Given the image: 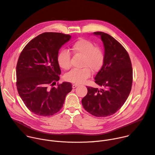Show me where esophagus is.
<instances>
[{
  "instance_id": "34e87169",
  "label": "esophagus",
  "mask_w": 155,
  "mask_h": 155,
  "mask_svg": "<svg viewBox=\"0 0 155 155\" xmlns=\"http://www.w3.org/2000/svg\"><path fill=\"white\" fill-rule=\"evenodd\" d=\"M78 86H79V84H73V88H76V87H78Z\"/></svg>"
}]
</instances>
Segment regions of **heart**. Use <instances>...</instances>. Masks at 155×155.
Here are the masks:
<instances>
[{"instance_id": "1", "label": "heart", "mask_w": 155, "mask_h": 155, "mask_svg": "<svg viewBox=\"0 0 155 155\" xmlns=\"http://www.w3.org/2000/svg\"><path fill=\"white\" fill-rule=\"evenodd\" d=\"M71 50L76 54L83 56L82 69H73L68 73L65 78L67 81L76 84L86 82L91 75V70L94 73L99 71L104 62V53L99 47L95 46L91 41L81 38L74 42ZM57 62L61 68L67 70L71 67V54L66 50H62L57 56Z\"/></svg>"}]
</instances>
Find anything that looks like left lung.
Segmentation results:
<instances>
[{
    "instance_id": "1",
    "label": "left lung",
    "mask_w": 155,
    "mask_h": 155,
    "mask_svg": "<svg viewBox=\"0 0 155 155\" xmlns=\"http://www.w3.org/2000/svg\"><path fill=\"white\" fill-rule=\"evenodd\" d=\"M93 34L101 37L104 46V64L94 78L104 88L87 86L82 104L91 114L105 117L115 114L127 99L132 86V67L128 53L118 41L104 32Z\"/></svg>"
}]
</instances>
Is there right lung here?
Instances as JSON below:
<instances>
[{"label": "right lung", "mask_w": 155, "mask_h": 155, "mask_svg": "<svg viewBox=\"0 0 155 155\" xmlns=\"http://www.w3.org/2000/svg\"><path fill=\"white\" fill-rule=\"evenodd\" d=\"M71 38L61 33L45 32L28 42L20 54L16 67L17 88L23 103L35 114H55L72 90V84L67 82L53 87L61 74L57 62L59 50Z\"/></svg>", "instance_id": "add662e5"}]
</instances>
